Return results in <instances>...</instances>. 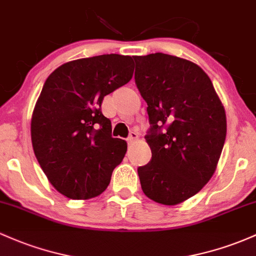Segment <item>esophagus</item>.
I'll return each mask as SVG.
<instances>
[{
    "label": "esophagus",
    "instance_id": "esophagus-1",
    "mask_svg": "<svg viewBox=\"0 0 256 256\" xmlns=\"http://www.w3.org/2000/svg\"><path fill=\"white\" fill-rule=\"evenodd\" d=\"M137 138H138V134H137L136 131H131L130 134H128V142L134 143Z\"/></svg>",
    "mask_w": 256,
    "mask_h": 256
}]
</instances>
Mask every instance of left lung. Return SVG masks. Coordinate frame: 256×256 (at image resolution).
<instances>
[{"label": "left lung", "mask_w": 256, "mask_h": 256, "mask_svg": "<svg viewBox=\"0 0 256 256\" xmlns=\"http://www.w3.org/2000/svg\"><path fill=\"white\" fill-rule=\"evenodd\" d=\"M134 82L147 102L148 164L137 169L143 193L176 206L214 175L226 138V114L212 82L192 62L165 53L134 57Z\"/></svg>", "instance_id": "8db88e82"}]
</instances>
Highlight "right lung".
Wrapping results in <instances>:
<instances>
[{
    "label": "right lung",
    "mask_w": 256,
    "mask_h": 256,
    "mask_svg": "<svg viewBox=\"0 0 256 256\" xmlns=\"http://www.w3.org/2000/svg\"><path fill=\"white\" fill-rule=\"evenodd\" d=\"M132 58L102 54L69 62L47 78L32 119L34 153L52 186L70 199L104 192L128 144L112 137L103 98L128 84Z\"/></svg>",
    "instance_id": "obj_1"
}]
</instances>
